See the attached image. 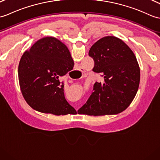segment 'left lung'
<instances>
[{
    "instance_id": "left-lung-1",
    "label": "left lung",
    "mask_w": 160,
    "mask_h": 160,
    "mask_svg": "<svg viewBox=\"0 0 160 160\" xmlns=\"http://www.w3.org/2000/svg\"><path fill=\"white\" fill-rule=\"evenodd\" d=\"M88 55L95 62L92 71L104 80L96 82L78 112L91 116L121 112L130 105L139 87L140 68L134 54L121 39L107 36L91 46Z\"/></svg>"
}]
</instances>
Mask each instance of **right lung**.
I'll list each match as a JSON object with an SVG mask.
<instances>
[{"mask_svg":"<svg viewBox=\"0 0 160 160\" xmlns=\"http://www.w3.org/2000/svg\"><path fill=\"white\" fill-rule=\"evenodd\" d=\"M73 65L68 48L51 37L38 40L24 52L18 66V78L22 95L28 105L43 113H76L65 99L64 84L59 81L72 70Z\"/></svg>","mask_w":160,"mask_h":160,"instance_id":"1","label":"right lung"}]
</instances>
